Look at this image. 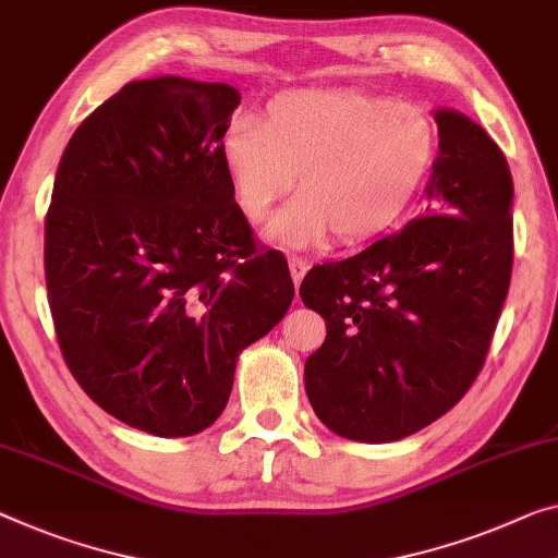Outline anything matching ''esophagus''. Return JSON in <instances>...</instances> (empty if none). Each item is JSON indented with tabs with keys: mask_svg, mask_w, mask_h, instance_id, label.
Segmentation results:
<instances>
[{
	"mask_svg": "<svg viewBox=\"0 0 558 558\" xmlns=\"http://www.w3.org/2000/svg\"><path fill=\"white\" fill-rule=\"evenodd\" d=\"M306 269H308L306 259H302V256H289V271H291V279H294L296 287L302 284Z\"/></svg>",
	"mask_w": 558,
	"mask_h": 558,
	"instance_id": "1",
	"label": "esophagus"
}]
</instances>
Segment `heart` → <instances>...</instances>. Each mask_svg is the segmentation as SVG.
<instances>
[{"instance_id": "1", "label": "heart", "mask_w": 558, "mask_h": 558, "mask_svg": "<svg viewBox=\"0 0 558 558\" xmlns=\"http://www.w3.org/2000/svg\"><path fill=\"white\" fill-rule=\"evenodd\" d=\"M439 154L434 117L418 105L356 89H304L274 97L264 122L236 117L219 157L239 209L264 221L299 171V192L271 221L284 246L362 244L404 217Z\"/></svg>"}]
</instances>
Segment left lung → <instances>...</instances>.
<instances>
[{
	"label": "left lung",
	"mask_w": 558,
	"mask_h": 558,
	"mask_svg": "<svg viewBox=\"0 0 558 558\" xmlns=\"http://www.w3.org/2000/svg\"><path fill=\"white\" fill-rule=\"evenodd\" d=\"M428 207L349 259L306 274L302 302L327 322L306 359L316 416L347 439L418 432L482 372L509 294L513 182L501 149L459 111H436Z\"/></svg>",
	"instance_id": "obj_1"
}]
</instances>
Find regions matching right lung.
<instances>
[{"mask_svg": "<svg viewBox=\"0 0 558 558\" xmlns=\"http://www.w3.org/2000/svg\"><path fill=\"white\" fill-rule=\"evenodd\" d=\"M236 105L229 84L130 82L76 126L57 169L45 279L59 349L94 404L154 436L217 422L236 356L294 299L221 167Z\"/></svg>", "mask_w": 558, "mask_h": 558, "instance_id": "right-lung-1", "label": "right lung"}]
</instances>
